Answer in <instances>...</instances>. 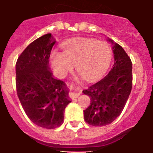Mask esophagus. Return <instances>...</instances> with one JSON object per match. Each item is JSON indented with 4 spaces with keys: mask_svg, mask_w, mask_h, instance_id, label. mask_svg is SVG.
Returning <instances> with one entry per match:
<instances>
[{
    "mask_svg": "<svg viewBox=\"0 0 153 153\" xmlns=\"http://www.w3.org/2000/svg\"><path fill=\"white\" fill-rule=\"evenodd\" d=\"M71 90L72 91L71 94V98L75 99L78 96L81 94L82 90L80 87H74V86H71Z\"/></svg>",
    "mask_w": 153,
    "mask_h": 153,
    "instance_id": "34e87169",
    "label": "esophagus"
}]
</instances>
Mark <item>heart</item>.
I'll use <instances>...</instances> for the list:
<instances>
[{
  "instance_id": "obj_1",
  "label": "heart",
  "mask_w": 153,
  "mask_h": 153,
  "mask_svg": "<svg viewBox=\"0 0 153 153\" xmlns=\"http://www.w3.org/2000/svg\"><path fill=\"white\" fill-rule=\"evenodd\" d=\"M63 52L54 50L51 54L52 65L59 77H65L73 70L74 65L85 80L99 77L109 64L111 52L104 41L91 38H78L62 45Z\"/></svg>"
}]
</instances>
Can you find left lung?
<instances>
[{"mask_svg": "<svg viewBox=\"0 0 153 153\" xmlns=\"http://www.w3.org/2000/svg\"><path fill=\"white\" fill-rule=\"evenodd\" d=\"M113 44L114 62L108 74L82 92L91 98V103L84 112L88 124L101 127L113 122L125 106L132 87V63L120 45Z\"/></svg>", "mask_w": 153, "mask_h": 153, "instance_id": "1", "label": "left lung"}]
</instances>
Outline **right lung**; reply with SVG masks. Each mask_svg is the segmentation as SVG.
Segmentation results:
<instances>
[{
  "instance_id": "obj_1",
  "label": "right lung",
  "mask_w": 153,
  "mask_h": 153,
  "mask_svg": "<svg viewBox=\"0 0 153 153\" xmlns=\"http://www.w3.org/2000/svg\"><path fill=\"white\" fill-rule=\"evenodd\" d=\"M54 44L51 34L36 39L16 64V92L26 114L35 124L50 129L62 125L65 108L71 102L64 82L54 78L49 67Z\"/></svg>"
}]
</instances>
